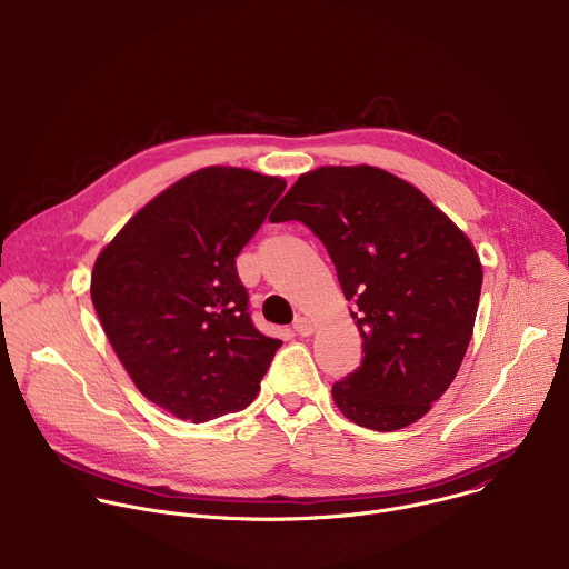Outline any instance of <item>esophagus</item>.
I'll list each match as a JSON object with an SVG mask.
<instances>
[{"label": "esophagus", "instance_id": "obj_1", "mask_svg": "<svg viewBox=\"0 0 569 569\" xmlns=\"http://www.w3.org/2000/svg\"><path fill=\"white\" fill-rule=\"evenodd\" d=\"M292 326H295V330H297L299 335H303V337H308V335L315 332V321H312L310 317H303V315H299Z\"/></svg>", "mask_w": 569, "mask_h": 569}]
</instances>
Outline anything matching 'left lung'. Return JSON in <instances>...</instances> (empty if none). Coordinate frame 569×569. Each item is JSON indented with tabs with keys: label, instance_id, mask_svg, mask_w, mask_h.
I'll return each mask as SVG.
<instances>
[{
	"label": "left lung",
	"instance_id": "1",
	"mask_svg": "<svg viewBox=\"0 0 569 569\" xmlns=\"http://www.w3.org/2000/svg\"><path fill=\"white\" fill-rule=\"evenodd\" d=\"M326 246L363 337V361L332 385L337 409L372 431L425 418L469 348L482 263L471 239L420 189L370 164L306 171L270 214Z\"/></svg>",
	"mask_w": 569,
	"mask_h": 569
}]
</instances>
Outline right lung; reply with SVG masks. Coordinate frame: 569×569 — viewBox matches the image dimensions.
I'll use <instances>...</instances> for the list:
<instances>
[{
	"label": "right lung",
	"instance_id": "obj_1",
	"mask_svg": "<svg viewBox=\"0 0 569 569\" xmlns=\"http://www.w3.org/2000/svg\"><path fill=\"white\" fill-rule=\"evenodd\" d=\"M286 180L212 164L176 180L102 248L91 301L136 389L194 425L241 411L281 339L248 312L237 257Z\"/></svg>",
	"mask_w": 569,
	"mask_h": 569
}]
</instances>
